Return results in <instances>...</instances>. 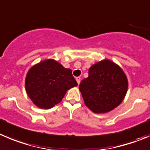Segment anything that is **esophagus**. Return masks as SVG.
<instances>
[{
  "label": "esophagus",
  "instance_id": "obj_1",
  "mask_svg": "<svg viewBox=\"0 0 150 150\" xmlns=\"http://www.w3.org/2000/svg\"><path fill=\"white\" fill-rule=\"evenodd\" d=\"M76 81H77V83H78V84L79 85L80 83H81V78H80V77H77Z\"/></svg>",
  "mask_w": 150,
  "mask_h": 150
}]
</instances>
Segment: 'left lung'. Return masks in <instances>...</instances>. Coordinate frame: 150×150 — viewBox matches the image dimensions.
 <instances>
[{
  "label": "left lung",
  "mask_w": 150,
  "mask_h": 150,
  "mask_svg": "<svg viewBox=\"0 0 150 150\" xmlns=\"http://www.w3.org/2000/svg\"><path fill=\"white\" fill-rule=\"evenodd\" d=\"M128 88L125 72L117 64L108 59L88 69L79 89L86 105L94 113L103 114L117 108L124 100Z\"/></svg>",
  "instance_id": "left-lung-1"
}]
</instances>
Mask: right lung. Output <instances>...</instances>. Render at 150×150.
<instances>
[{"label":"right lung","instance_id":"1","mask_svg":"<svg viewBox=\"0 0 150 150\" xmlns=\"http://www.w3.org/2000/svg\"><path fill=\"white\" fill-rule=\"evenodd\" d=\"M28 96L40 108L49 109L62 100L67 90L78 86L72 70L53 59H47L32 67L26 75Z\"/></svg>","mask_w":150,"mask_h":150}]
</instances>
